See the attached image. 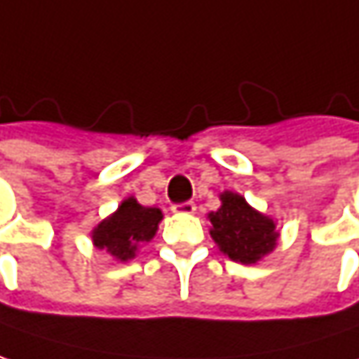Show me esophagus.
Segmentation results:
<instances>
[{"mask_svg": "<svg viewBox=\"0 0 359 359\" xmlns=\"http://www.w3.org/2000/svg\"><path fill=\"white\" fill-rule=\"evenodd\" d=\"M175 213H193L195 212V203L193 201H182V203H175L172 205Z\"/></svg>", "mask_w": 359, "mask_h": 359, "instance_id": "34e87169", "label": "esophagus"}]
</instances>
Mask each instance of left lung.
<instances>
[{"mask_svg":"<svg viewBox=\"0 0 359 359\" xmlns=\"http://www.w3.org/2000/svg\"><path fill=\"white\" fill-rule=\"evenodd\" d=\"M210 222L212 238L236 263H257L276 246L273 219L255 212L236 193L222 195V208L210 213Z\"/></svg>","mask_w":359,"mask_h":359,"instance_id":"left-lung-1","label":"left lung"}]
</instances>
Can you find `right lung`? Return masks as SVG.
I'll return each mask as SVG.
<instances>
[{
  "instance_id": "add662e5",
  "label": "right lung",
  "mask_w": 359,
  "mask_h": 359,
  "mask_svg": "<svg viewBox=\"0 0 359 359\" xmlns=\"http://www.w3.org/2000/svg\"><path fill=\"white\" fill-rule=\"evenodd\" d=\"M162 212L144 208L133 197L125 199L118 210L92 232V241L98 248H107L113 257L127 261L135 257V248L149 243L158 230Z\"/></svg>"
}]
</instances>
